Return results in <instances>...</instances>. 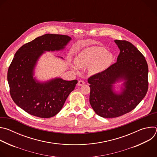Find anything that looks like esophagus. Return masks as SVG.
I'll list each match as a JSON object with an SVG mask.
<instances>
[{
  "label": "esophagus",
  "instance_id": "esophagus-1",
  "mask_svg": "<svg viewBox=\"0 0 157 157\" xmlns=\"http://www.w3.org/2000/svg\"><path fill=\"white\" fill-rule=\"evenodd\" d=\"M84 81H82V80H80V81H78V86H82L83 84H84Z\"/></svg>",
  "mask_w": 157,
  "mask_h": 157
}]
</instances>
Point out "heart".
I'll return each mask as SVG.
<instances>
[{"label": "heart", "instance_id": "1", "mask_svg": "<svg viewBox=\"0 0 157 157\" xmlns=\"http://www.w3.org/2000/svg\"><path fill=\"white\" fill-rule=\"evenodd\" d=\"M114 60L113 55L99 47H91L82 50L76 59V66L71 65L76 71L79 68H89L91 75L101 74L107 70Z\"/></svg>", "mask_w": 157, "mask_h": 157}]
</instances>
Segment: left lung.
Instances as JSON below:
<instances>
[{"instance_id": "left-lung-1", "label": "left lung", "mask_w": 157, "mask_h": 157, "mask_svg": "<svg viewBox=\"0 0 157 157\" xmlns=\"http://www.w3.org/2000/svg\"><path fill=\"white\" fill-rule=\"evenodd\" d=\"M120 50L117 62L88 79L89 102L95 113L104 118L124 115L141 102L148 91V64L144 55L125 40H114ZM122 82L117 92L115 84Z\"/></svg>"}]
</instances>
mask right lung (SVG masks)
Here are the masks:
<instances>
[{"label": "right lung", "instance_id": "add662e5", "mask_svg": "<svg viewBox=\"0 0 157 157\" xmlns=\"http://www.w3.org/2000/svg\"><path fill=\"white\" fill-rule=\"evenodd\" d=\"M71 40L67 35L45 34L24 44L15 54L7 73L10 93L14 102L27 113L41 118L55 116L75 89L76 79L55 78L40 81L34 76L44 53L63 50Z\"/></svg>", "mask_w": 157, "mask_h": 157}]
</instances>
